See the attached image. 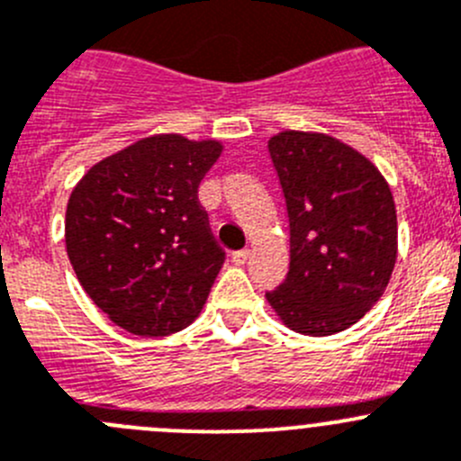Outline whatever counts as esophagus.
<instances>
[{"instance_id":"obj_1","label":"esophagus","mask_w":461,"mask_h":461,"mask_svg":"<svg viewBox=\"0 0 461 461\" xmlns=\"http://www.w3.org/2000/svg\"><path fill=\"white\" fill-rule=\"evenodd\" d=\"M249 256H251V253H249L247 249H242V251H233V256H230V260H233L235 265H244V262L249 260Z\"/></svg>"}]
</instances>
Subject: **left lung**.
<instances>
[{"mask_svg":"<svg viewBox=\"0 0 461 461\" xmlns=\"http://www.w3.org/2000/svg\"><path fill=\"white\" fill-rule=\"evenodd\" d=\"M269 156L287 205L289 271L267 301L292 330L335 335L365 317L392 278V190L369 158L330 135L283 131Z\"/></svg>","mask_w":461,"mask_h":461,"instance_id":"obj_1","label":"left lung"}]
</instances>
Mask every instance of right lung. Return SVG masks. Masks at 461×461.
<instances>
[{"instance_id": "right-lung-1", "label": "right lung", "mask_w": 461, "mask_h": 461, "mask_svg": "<svg viewBox=\"0 0 461 461\" xmlns=\"http://www.w3.org/2000/svg\"><path fill=\"white\" fill-rule=\"evenodd\" d=\"M221 144L183 135L138 140L78 181L65 244L78 283L117 326L165 337L199 317L226 253L199 203Z\"/></svg>"}]
</instances>
